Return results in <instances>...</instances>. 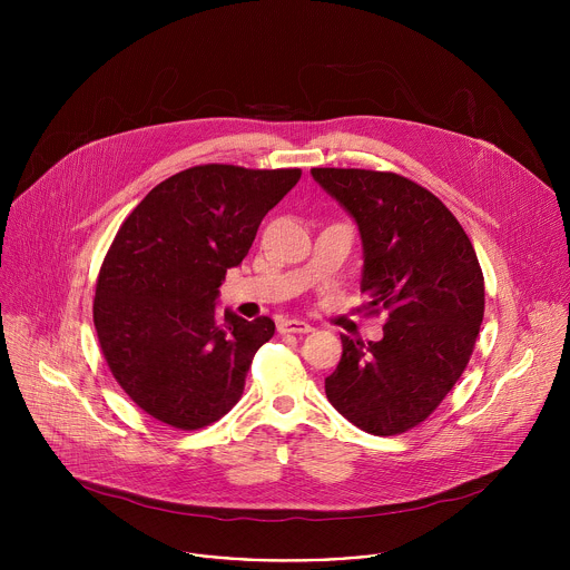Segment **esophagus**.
Returning <instances> with one entry per match:
<instances>
[{"label": "esophagus", "mask_w": 570, "mask_h": 570, "mask_svg": "<svg viewBox=\"0 0 570 570\" xmlns=\"http://www.w3.org/2000/svg\"><path fill=\"white\" fill-rule=\"evenodd\" d=\"M277 330L279 334H308L313 327L304 320H282L277 324Z\"/></svg>", "instance_id": "esophagus-1"}]
</instances>
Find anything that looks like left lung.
I'll list each match as a JSON object with an SVG mask.
<instances>
[{"label": "left lung", "mask_w": 570, "mask_h": 570, "mask_svg": "<svg viewBox=\"0 0 570 570\" xmlns=\"http://www.w3.org/2000/svg\"><path fill=\"white\" fill-rule=\"evenodd\" d=\"M313 180L356 220L370 313H385L376 343L341 336L343 356L324 392L372 435L422 424L473 352L484 279L458 218L417 183L367 169H311Z\"/></svg>", "instance_id": "8db88e82"}]
</instances>
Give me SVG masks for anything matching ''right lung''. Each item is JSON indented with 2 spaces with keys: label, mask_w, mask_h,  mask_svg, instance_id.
I'll use <instances>...</instances> for the list:
<instances>
[{
  "label": "right lung",
  "mask_w": 570,
  "mask_h": 570,
  "mask_svg": "<svg viewBox=\"0 0 570 570\" xmlns=\"http://www.w3.org/2000/svg\"><path fill=\"white\" fill-rule=\"evenodd\" d=\"M299 176L191 167L150 189L119 227L97 282L95 327L112 376L146 415L196 431L240 399L275 322L229 308L220 317L218 286Z\"/></svg>",
  "instance_id": "1"
}]
</instances>
